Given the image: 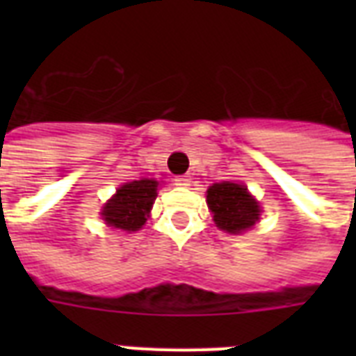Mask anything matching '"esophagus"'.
Returning <instances> with one entry per match:
<instances>
[{
  "instance_id": "1",
  "label": "esophagus",
  "mask_w": 356,
  "mask_h": 356,
  "mask_svg": "<svg viewBox=\"0 0 356 356\" xmlns=\"http://www.w3.org/2000/svg\"><path fill=\"white\" fill-rule=\"evenodd\" d=\"M175 184H177V186H190L188 175H177V177H175Z\"/></svg>"
}]
</instances>
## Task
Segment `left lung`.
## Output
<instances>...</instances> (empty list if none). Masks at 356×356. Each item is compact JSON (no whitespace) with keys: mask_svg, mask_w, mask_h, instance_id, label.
Segmentation results:
<instances>
[{"mask_svg":"<svg viewBox=\"0 0 356 356\" xmlns=\"http://www.w3.org/2000/svg\"><path fill=\"white\" fill-rule=\"evenodd\" d=\"M207 203L214 214L216 227L227 233H242L253 227L260 216L259 203L248 194V188L229 181L212 184L207 190Z\"/></svg>","mask_w":356,"mask_h":356,"instance_id":"obj_1","label":"left lung"}]
</instances>
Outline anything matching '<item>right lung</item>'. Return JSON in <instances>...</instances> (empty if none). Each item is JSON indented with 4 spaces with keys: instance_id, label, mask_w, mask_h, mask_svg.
Masks as SVG:
<instances>
[{
    "instance_id": "1",
    "label": "right lung",
    "mask_w": 356,
    "mask_h": 356,
    "mask_svg": "<svg viewBox=\"0 0 356 356\" xmlns=\"http://www.w3.org/2000/svg\"><path fill=\"white\" fill-rule=\"evenodd\" d=\"M156 181L140 179L123 184L118 194L103 209V220L116 229L138 231L149 216L151 207L156 197Z\"/></svg>"
}]
</instances>
